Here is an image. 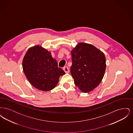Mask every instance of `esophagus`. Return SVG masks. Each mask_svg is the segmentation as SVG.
Returning <instances> with one entry per match:
<instances>
[{
  "mask_svg": "<svg viewBox=\"0 0 133 133\" xmlns=\"http://www.w3.org/2000/svg\"><path fill=\"white\" fill-rule=\"evenodd\" d=\"M63 69L66 73H68L69 72V69L67 66H65L64 67H63Z\"/></svg>",
  "mask_w": 133,
  "mask_h": 133,
  "instance_id": "esophagus-1",
  "label": "esophagus"
}]
</instances>
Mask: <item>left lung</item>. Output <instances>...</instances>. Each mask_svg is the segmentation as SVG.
Returning a JSON list of instances; mask_svg holds the SVG:
<instances>
[{
  "label": "left lung",
  "instance_id": "1",
  "mask_svg": "<svg viewBox=\"0 0 133 133\" xmlns=\"http://www.w3.org/2000/svg\"><path fill=\"white\" fill-rule=\"evenodd\" d=\"M71 73L78 88L88 93L101 82L106 70V58L103 52L93 45L79 43L71 51Z\"/></svg>",
  "mask_w": 133,
  "mask_h": 133
}]
</instances>
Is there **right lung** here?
<instances>
[{"label":"right lung","instance_id":"obj_1","mask_svg":"<svg viewBox=\"0 0 133 133\" xmlns=\"http://www.w3.org/2000/svg\"><path fill=\"white\" fill-rule=\"evenodd\" d=\"M23 72L28 80L35 88L48 91L54 88L60 76L65 73L58 67L57 61L50 52L36 45L26 53L22 61Z\"/></svg>","mask_w":133,"mask_h":133}]
</instances>
